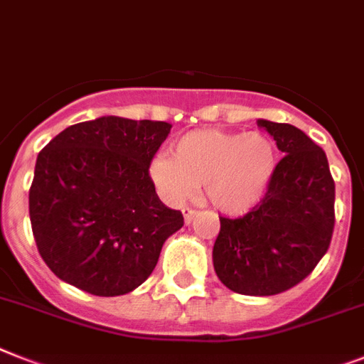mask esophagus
Listing matches in <instances>:
<instances>
[{"mask_svg": "<svg viewBox=\"0 0 364 364\" xmlns=\"http://www.w3.org/2000/svg\"><path fill=\"white\" fill-rule=\"evenodd\" d=\"M182 214H184L186 225H189L191 221H193V218H195V214H197V212H195V210H191V208H184V210H182Z\"/></svg>", "mask_w": 364, "mask_h": 364, "instance_id": "obj_1", "label": "esophagus"}]
</instances>
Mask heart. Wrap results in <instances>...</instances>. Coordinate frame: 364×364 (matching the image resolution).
<instances>
[{"mask_svg": "<svg viewBox=\"0 0 364 364\" xmlns=\"http://www.w3.org/2000/svg\"><path fill=\"white\" fill-rule=\"evenodd\" d=\"M277 169V149L262 132L193 130L171 146V158L156 156L149 176L167 203L180 204L203 186L204 197L223 214L253 210Z\"/></svg>", "mask_w": 364, "mask_h": 364, "instance_id": "b5f03b06", "label": "heart"}]
</instances>
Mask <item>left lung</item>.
<instances>
[{"label": "left lung", "mask_w": 364, "mask_h": 364, "mask_svg": "<svg viewBox=\"0 0 364 364\" xmlns=\"http://www.w3.org/2000/svg\"><path fill=\"white\" fill-rule=\"evenodd\" d=\"M284 158L266 197L238 219L219 218L212 260L219 281L243 296L296 287L327 253L335 227V182L326 152L292 124L258 119Z\"/></svg>", "instance_id": "left-lung-1"}]
</instances>
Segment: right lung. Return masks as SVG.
<instances>
[{
    "label": "right lung",
    "instance_id": "obj_1",
    "mask_svg": "<svg viewBox=\"0 0 364 364\" xmlns=\"http://www.w3.org/2000/svg\"><path fill=\"white\" fill-rule=\"evenodd\" d=\"M173 126L98 117L55 135L38 152L29 219L57 277L92 296H122L154 272L178 210L160 200L149 165Z\"/></svg>",
    "mask_w": 364,
    "mask_h": 364
}]
</instances>
